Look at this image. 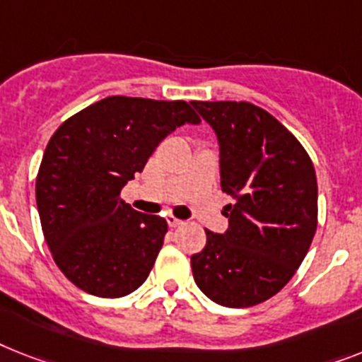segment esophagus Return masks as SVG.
Returning a JSON list of instances; mask_svg holds the SVG:
<instances>
[{
	"mask_svg": "<svg viewBox=\"0 0 362 362\" xmlns=\"http://www.w3.org/2000/svg\"><path fill=\"white\" fill-rule=\"evenodd\" d=\"M166 222H168L170 228H179V226L183 223V220H179V218H175V216H172V214H170V216L166 218Z\"/></svg>",
	"mask_w": 362,
	"mask_h": 362,
	"instance_id": "34e87169",
	"label": "esophagus"
}]
</instances>
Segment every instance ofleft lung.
I'll list each match as a JSON object with an SVG mask.
<instances>
[{
	"mask_svg": "<svg viewBox=\"0 0 362 362\" xmlns=\"http://www.w3.org/2000/svg\"><path fill=\"white\" fill-rule=\"evenodd\" d=\"M220 142L229 228L209 231L190 257L194 281L209 300L242 309L267 301L291 281L318 226L313 160L281 122L247 101H192Z\"/></svg>",
	"mask_w": 362,
	"mask_h": 362,
	"instance_id": "obj_1",
	"label": "left lung"
}]
</instances>
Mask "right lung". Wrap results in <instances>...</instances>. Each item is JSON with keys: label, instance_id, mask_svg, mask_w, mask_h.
I'll return each mask as SVG.
<instances>
[{"label": "right lung", "instance_id": "right-lung-1", "mask_svg": "<svg viewBox=\"0 0 362 362\" xmlns=\"http://www.w3.org/2000/svg\"><path fill=\"white\" fill-rule=\"evenodd\" d=\"M183 124H199L187 101L110 95L53 133L38 168L37 207L53 261L77 288L122 298L146 281L168 223L134 211L120 192Z\"/></svg>", "mask_w": 362, "mask_h": 362}]
</instances>
